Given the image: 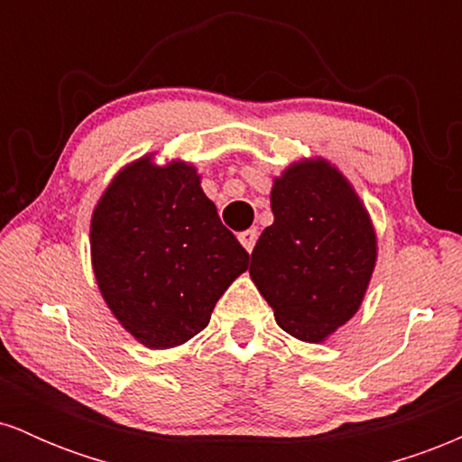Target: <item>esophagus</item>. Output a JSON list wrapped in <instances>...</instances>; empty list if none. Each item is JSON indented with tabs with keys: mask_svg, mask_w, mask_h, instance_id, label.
<instances>
[{
	"mask_svg": "<svg viewBox=\"0 0 462 462\" xmlns=\"http://www.w3.org/2000/svg\"><path fill=\"white\" fill-rule=\"evenodd\" d=\"M256 238H258V232H256V230L238 232V241H241V245L245 247L247 252H252L254 245H256Z\"/></svg>",
	"mask_w": 462,
	"mask_h": 462,
	"instance_id": "obj_1",
	"label": "esophagus"
}]
</instances>
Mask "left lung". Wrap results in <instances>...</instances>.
I'll list each match as a JSON object with an SVG mask.
<instances>
[{
  "instance_id": "left-lung-1",
  "label": "left lung",
  "mask_w": 462,
  "mask_h": 462,
  "mask_svg": "<svg viewBox=\"0 0 462 462\" xmlns=\"http://www.w3.org/2000/svg\"><path fill=\"white\" fill-rule=\"evenodd\" d=\"M272 210L249 275L284 332L319 343L365 298L378 256L374 226L352 184L323 158L275 178Z\"/></svg>"
}]
</instances>
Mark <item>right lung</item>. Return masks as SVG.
Masks as SVG:
<instances>
[{"instance_id": "add662e5", "label": "right lung", "mask_w": 462, "mask_h": 462, "mask_svg": "<svg viewBox=\"0 0 462 462\" xmlns=\"http://www.w3.org/2000/svg\"><path fill=\"white\" fill-rule=\"evenodd\" d=\"M91 256L108 309L152 349L182 346L204 330L249 263L195 167H158L152 156L128 164L95 206Z\"/></svg>"}]
</instances>
